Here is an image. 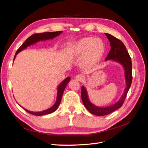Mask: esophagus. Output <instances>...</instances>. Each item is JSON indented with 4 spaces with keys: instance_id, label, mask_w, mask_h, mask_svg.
Returning a JSON list of instances; mask_svg holds the SVG:
<instances>
[{
    "instance_id": "34e87169",
    "label": "esophagus",
    "mask_w": 148,
    "mask_h": 148,
    "mask_svg": "<svg viewBox=\"0 0 148 148\" xmlns=\"http://www.w3.org/2000/svg\"><path fill=\"white\" fill-rule=\"evenodd\" d=\"M75 79L78 80V81H79V82H82L83 81V80L84 79V77L83 75H78L75 77Z\"/></svg>"
}]
</instances>
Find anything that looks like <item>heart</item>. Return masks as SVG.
<instances>
[{"label":"heart","mask_w":148,"mask_h":148,"mask_svg":"<svg viewBox=\"0 0 148 148\" xmlns=\"http://www.w3.org/2000/svg\"><path fill=\"white\" fill-rule=\"evenodd\" d=\"M105 51V44L101 39L86 37L70 42L67 46V56L72 59L82 57V65L89 68L101 59Z\"/></svg>","instance_id":"obj_1"}]
</instances>
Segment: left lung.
I'll list each match as a JSON object with an SVG mask.
<instances>
[{
  "instance_id": "8db88e82",
  "label": "left lung",
  "mask_w": 148,
  "mask_h": 148,
  "mask_svg": "<svg viewBox=\"0 0 148 148\" xmlns=\"http://www.w3.org/2000/svg\"><path fill=\"white\" fill-rule=\"evenodd\" d=\"M110 44V50L106 58L105 61L111 60L122 65L125 71V79L126 87L120 99L115 104L106 107L96 106L89 101L86 89L84 86L82 87V99L84 107L92 114L97 116L108 115L122 107L126 98L132 82V64L131 58L123 43L112 35L105 33Z\"/></svg>"
}]
</instances>
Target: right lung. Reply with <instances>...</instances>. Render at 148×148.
Here are the masks:
<instances>
[{
  "label": "right lung",
  "mask_w": 148,
  "mask_h": 148,
  "mask_svg": "<svg viewBox=\"0 0 148 148\" xmlns=\"http://www.w3.org/2000/svg\"><path fill=\"white\" fill-rule=\"evenodd\" d=\"M62 33V31H56V32H47V33H37V34H34L32 36H29L27 39L26 40L25 42L22 44V45L19 47V49H18L15 55L13 60H15V59L16 58V56L18 54V53L23 50H24V49H25L26 48H27V47L33 45V44L37 43L39 41H46V40L52 39L53 38H55L56 37H57V36L60 35ZM70 81V77H67L59 85V86H58L57 99H56V103L51 107H50V108L41 112H31L25 109L24 107H21V106H20L24 110H25L26 112H27L34 115L41 116V115H47V114H49L53 112H55L57 109L58 107L59 106L61 102L62 97V95H63L66 86L67 84L69 83Z\"/></svg>",
  "instance_id": "right-lung-1"
}]
</instances>
